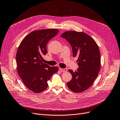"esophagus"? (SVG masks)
I'll return each instance as SVG.
<instances>
[{"label":"esophagus","instance_id":"obj_1","mask_svg":"<svg viewBox=\"0 0 120 120\" xmlns=\"http://www.w3.org/2000/svg\"><path fill=\"white\" fill-rule=\"evenodd\" d=\"M59 70L61 71H63V72H66L67 71V68H59Z\"/></svg>","mask_w":120,"mask_h":120}]
</instances>
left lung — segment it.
<instances>
[{"instance_id": "8db88e82", "label": "left lung", "mask_w": 120, "mask_h": 120, "mask_svg": "<svg viewBox=\"0 0 120 120\" xmlns=\"http://www.w3.org/2000/svg\"><path fill=\"white\" fill-rule=\"evenodd\" d=\"M61 37L70 44L73 57H78L79 68L74 72L68 70L72 78L67 86L73 92H83L91 86L99 72L101 55L99 47L91 37L83 32L67 31Z\"/></svg>"}]
</instances>
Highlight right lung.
I'll use <instances>...</instances> for the list:
<instances>
[{
  "label": "right lung",
  "mask_w": 120,
  "mask_h": 120,
  "mask_svg": "<svg viewBox=\"0 0 120 120\" xmlns=\"http://www.w3.org/2000/svg\"><path fill=\"white\" fill-rule=\"evenodd\" d=\"M59 32L57 29L36 30L28 34L18 47L16 61L18 75L28 89L35 93L45 90L47 82L58 71L42 62L48 42Z\"/></svg>",
  "instance_id": "1"
}]
</instances>
